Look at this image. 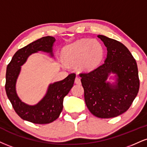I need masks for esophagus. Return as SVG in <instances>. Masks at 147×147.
I'll return each instance as SVG.
<instances>
[{"label": "esophagus", "instance_id": "1", "mask_svg": "<svg viewBox=\"0 0 147 147\" xmlns=\"http://www.w3.org/2000/svg\"><path fill=\"white\" fill-rule=\"evenodd\" d=\"M75 82L76 84H81V79L79 78V77H78V76H77L75 78Z\"/></svg>", "mask_w": 147, "mask_h": 147}]
</instances>
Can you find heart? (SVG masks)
I'll return each instance as SVG.
<instances>
[{
    "instance_id": "heart-1",
    "label": "heart",
    "mask_w": 147,
    "mask_h": 147,
    "mask_svg": "<svg viewBox=\"0 0 147 147\" xmlns=\"http://www.w3.org/2000/svg\"><path fill=\"white\" fill-rule=\"evenodd\" d=\"M104 49L101 44L96 40L81 39L66 47L62 51L64 62L67 64H78L79 68L84 71H91L96 68L102 61Z\"/></svg>"
}]
</instances>
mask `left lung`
<instances>
[{
  "mask_svg": "<svg viewBox=\"0 0 147 147\" xmlns=\"http://www.w3.org/2000/svg\"><path fill=\"white\" fill-rule=\"evenodd\" d=\"M98 37L107 47L105 63L79 76L90 112L98 118H114L128 110L137 96L138 70L135 59L124 45L104 35ZM111 72L117 77L115 85L106 82Z\"/></svg>",
  "mask_w": 147,
  "mask_h": 147,
  "instance_id": "left-lung-1",
  "label": "left lung"
}]
</instances>
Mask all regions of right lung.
Here are the masks:
<instances>
[{
  "label": "right lung",
  "mask_w": 147,
  "mask_h": 147,
  "mask_svg": "<svg viewBox=\"0 0 147 147\" xmlns=\"http://www.w3.org/2000/svg\"><path fill=\"white\" fill-rule=\"evenodd\" d=\"M55 41L53 37L46 36L38 39L26 47L19 49L14 54L6 71L5 90L13 108L23 120L35 124H48L59 116L63 109V98L72 88L76 77L70 74L63 80L51 84L45 96L35 105H26L21 101L16 92V83L20 71V66L30 55L38 51H44L53 55V45Z\"/></svg>",
  "instance_id": "add662e5"
}]
</instances>
